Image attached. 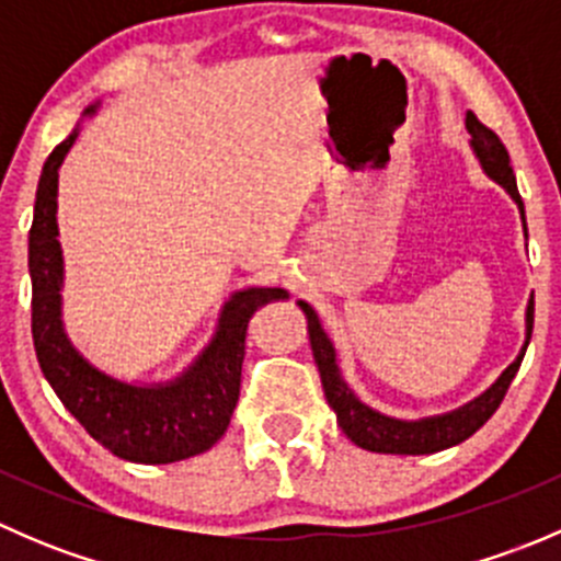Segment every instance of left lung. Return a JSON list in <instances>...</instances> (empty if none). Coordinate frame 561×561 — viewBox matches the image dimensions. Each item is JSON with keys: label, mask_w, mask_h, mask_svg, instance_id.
Wrapping results in <instances>:
<instances>
[{"label": "left lung", "mask_w": 561, "mask_h": 561, "mask_svg": "<svg viewBox=\"0 0 561 561\" xmlns=\"http://www.w3.org/2000/svg\"><path fill=\"white\" fill-rule=\"evenodd\" d=\"M467 133L469 146H472L474 157H478L480 168L489 179H494L496 184L505 186L507 195L516 201L518 211H522L524 233H526V217H524V203L518 195L516 186V173L511 168V154H507L505 144L496 138V133H491L485 124L478 122L472 111H467ZM298 309L307 314V331H309V344H312L314 364L320 369L322 390H325L328 407L336 412V421L342 426V432L347 434V439H353L358 448L371 450V454H396V456H423V454H437V450L454 448V445L463 443L467 437H472L485 421L496 412V407L505 399L507 388H511L513 377H516L518 366H522L526 347H529L531 339V322H535V301L529 298L526 304V339L522 353L516 355L511 366L496 377V382L489 390L478 396V399L467 401L458 410L443 412V415H428L417 417V421H401V417L382 415V412L371 410L369 404L358 399L353 393V388L344 382L342 369H339L336 350L333 342L328 339V333L322 331L320 317L307 301H298Z\"/></svg>", "instance_id": "8db88e82"}]
</instances>
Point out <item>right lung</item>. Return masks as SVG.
I'll return each instance as SVG.
<instances>
[{"mask_svg": "<svg viewBox=\"0 0 561 561\" xmlns=\"http://www.w3.org/2000/svg\"><path fill=\"white\" fill-rule=\"evenodd\" d=\"M100 103L83 116H94ZM72 129L45 160L30 230L32 339L48 386L70 415L113 456L135 463H171L211 448L233 417L241 388L249 317L271 301H285L282 287H244L225 301L217 331L203 353L168 382L135 386L98 369L70 342L61 320L65 257L56 225L59 168L76 144Z\"/></svg>", "mask_w": 561, "mask_h": 561, "instance_id": "right-lung-1", "label": "right lung"}]
</instances>
